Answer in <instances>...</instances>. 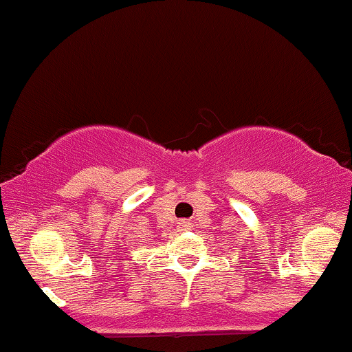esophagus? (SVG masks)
Instances as JSON below:
<instances>
[{"label": "esophagus", "mask_w": 352, "mask_h": 352, "mask_svg": "<svg viewBox=\"0 0 352 352\" xmlns=\"http://www.w3.org/2000/svg\"><path fill=\"white\" fill-rule=\"evenodd\" d=\"M181 228H183V229H189V223H186V221H183V223H181Z\"/></svg>", "instance_id": "esophagus-1"}]
</instances>
